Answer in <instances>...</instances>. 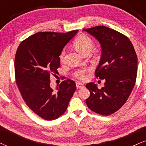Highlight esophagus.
I'll list each match as a JSON object with an SVG mask.
<instances>
[{
	"label": "esophagus",
	"instance_id": "34e87169",
	"mask_svg": "<svg viewBox=\"0 0 146 146\" xmlns=\"http://www.w3.org/2000/svg\"><path fill=\"white\" fill-rule=\"evenodd\" d=\"M76 86H77V88H84V87H85V86L83 84H82L80 82L76 83Z\"/></svg>",
	"mask_w": 146,
	"mask_h": 146
}]
</instances>
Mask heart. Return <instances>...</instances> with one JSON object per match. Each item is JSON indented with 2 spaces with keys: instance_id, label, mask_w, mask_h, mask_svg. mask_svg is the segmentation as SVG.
<instances>
[{
  "instance_id": "obj_1",
  "label": "heart",
  "mask_w": 146,
  "mask_h": 146,
  "mask_svg": "<svg viewBox=\"0 0 146 146\" xmlns=\"http://www.w3.org/2000/svg\"><path fill=\"white\" fill-rule=\"evenodd\" d=\"M74 46L79 52L84 54L86 53H89L91 51L93 46V42L91 38L86 35H81L75 38L74 40ZM65 53H66V49L63 48L60 54V60L61 61H63L64 59ZM78 75L80 79H84L85 78L83 71L79 72Z\"/></svg>"
}]
</instances>
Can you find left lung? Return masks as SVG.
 <instances>
[{"label": "left lung", "instance_id": "left-lung-1", "mask_svg": "<svg viewBox=\"0 0 146 146\" xmlns=\"http://www.w3.org/2000/svg\"><path fill=\"white\" fill-rule=\"evenodd\" d=\"M100 42L102 56L95 76L106 80L99 89L94 83L86 87L90 95L86 100L93 112L110 115L123 106L131 93L137 74V56L133 45L127 36L105 26L85 29Z\"/></svg>", "mask_w": 146, "mask_h": 146}]
</instances>
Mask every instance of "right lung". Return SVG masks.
Masks as SVG:
<instances>
[{"instance_id":"1","label":"right lung","mask_w":146,"mask_h":146,"mask_svg":"<svg viewBox=\"0 0 146 146\" xmlns=\"http://www.w3.org/2000/svg\"><path fill=\"white\" fill-rule=\"evenodd\" d=\"M78 32H38L21 42L14 61L15 78L29 108L45 120H53L66 111L74 94V81H63L56 89L50 86V75L58 74L60 54Z\"/></svg>"}]
</instances>
